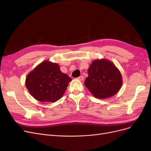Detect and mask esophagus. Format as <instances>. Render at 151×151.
I'll return each mask as SVG.
<instances>
[{
	"label": "esophagus",
	"instance_id": "1",
	"mask_svg": "<svg viewBox=\"0 0 151 151\" xmlns=\"http://www.w3.org/2000/svg\"><path fill=\"white\" fill-rule=\"evenodd\" d=\"M77 79L79 80V81H83L84 80V77H83V76H81L79 77L78 78H77Z\"/></svg>",
	"mask_w": 151,
	"mask_h": 151
}]
</instances>
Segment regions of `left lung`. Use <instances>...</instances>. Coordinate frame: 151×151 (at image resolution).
I'll return each mask as SVG.
<instances>
[{"mask_svg":"<svg viewBox=\"0 0 151 151\" xmlns=\"http://www.w3.org/2000/svg\"><path fill=\"white\" fill-rule=\"evenodd\" d=\"M123 83L122 74L114 63L107 59H96L88 69L84 84L99 99L111 97L118 93Z\"/></svg>","mask_w":151,"mask_h":151,"instance_id":"left-lung-1","label":"left lung"}]
</instances>
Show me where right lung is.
Segmentation results:
<instances>
[{
    "instance_id": "add662e5",
    "label": "right lung",
    "mask_w": 151,
    "mask_h": 151,
    "mask_svg": "<svg viewBox=\"0 0 151 151\" xmlns=\"http://www.w3.org/2000/svg\"><path fill=\"white\" fill-rule=\"evenodd\" d=\"M71 81L67 74L61 72L58 63L45 60L29 73L25 84L38 101L54 103L62 97Z\"/></svg>"
}]
</instances>
